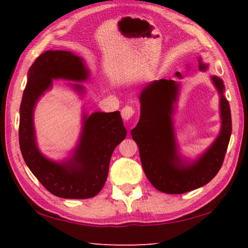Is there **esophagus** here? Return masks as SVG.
Segmentation results:
<instances>
[{"instance_id":"obj_1","label":"esophagus","mask_w":248,"mask_h":248,"mask_svg":"<svg viewBox=\"0 0 248 248\" xmlns=\"http://www.w3.org/2000/svg\"><path fill=\"white\" fill-rule=\"evenodd\" d=\"M134 112H136V110H134L133 107L127 105V106H124L123 109H121V117H123L124 120H129L132 118Z\"/></svg>"}]
</instances>
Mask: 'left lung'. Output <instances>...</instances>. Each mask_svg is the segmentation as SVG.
<instances>
[{
	"mask_svg": "<svg viewBox=\"0 0 248 248\" xmlns=\"http://www.w3.org/2000/svg\"><path fill=\"white\" fill-rule=\"evenodd\" d=\"M199 58L200 70H207ZM182 78L180 73L175 74ZM220 95L221 129L214 143L192 163L178 154L172 116L178 101L180 83L174 80H155L140 94L141 115L131 136L137 142L142 167L157 190L168 194H183L199 188L215 178L221 168L232 132L230 105L223 95L224 84L217 76L211 77Z\"/></svg>",
	"mask_w": 248,
	"mask_h": 248,
	"instance_id": "8db88e82",
	"label": "left lung"
}]
</instances>
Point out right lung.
<instances>
[{"mask_svg":"<svg viewBox=\"0 0 248 248\" xmlns=\"http://www.w3.org/2000/svg\"><path fill=\"white\" fill-rule=\"evenodd\" d=\"M90 73L80 56L68 51H46L31 65L22 95L19 118V146L25 163L40 183L62 199H91L106 182L112 152L127 136L120 112H84L78 145L69 159L56 163L41 154L35 141L33 110L54 79L81 82ZM79 93L82 85L71 83Z\"/></svg>","mask_w":248,"mask_h":248,"instance_id":"add662e5","label":"right lung"}]
</instances>
